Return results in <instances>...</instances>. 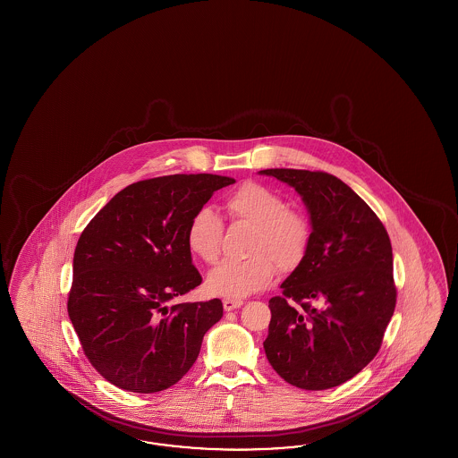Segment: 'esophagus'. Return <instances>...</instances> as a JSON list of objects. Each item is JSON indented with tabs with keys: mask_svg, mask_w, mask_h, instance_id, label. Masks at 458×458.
<instances>
[{
	"mask_svg": "<svg viewBox=\"0 0 458 458\" xmlns=\"http://www.w3.org/2000/svg\"><path fill=\"white\" fill-rule=\"evenodd\" d=\"M242 305H243L242 299H225V301H223V309H225V310H233V309H238V307H242Z\"/></svg>",
	"mask_w": 458,
	"mask_h": 458,
	"instance_id": "obj_1",
	"label": "esophagus"
}]
</instances>
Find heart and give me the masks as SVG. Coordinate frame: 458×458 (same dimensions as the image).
Listing matches in <instances>:
<instances>
[{"instance_id":"b5f03b06","label":"heart","mask_w":458,"mask_h":458,"mask_svg":"<svg viewBox=\"0 0 458 458\" xmlns=\"http://www.w3.org/2000/svg\"><path fill=\"white\" fill-rule=\"evenodd\" d=\"M226 209L238 220L255 225L247 260H225L207 277L213 295L238 299L270 285L282 268H292L304 259L310 240L309 223L287 201L264 184L247 182L226 199ZM222 222L208 208L196 209L186 226V245L194 257L213 264L220 253Z\"/></svg>"}]
</instances>
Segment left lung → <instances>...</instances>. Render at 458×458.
<instances>
[{"label":"left lung","mask_w":458,"mask_h":458,"mask_svg":"<svg viewBox=\"0 0 458 458\" xmlns=\"http://www.w3.org/2000/svg\"><path fill=\"white\" fill-rule=\"evenodd\" d=\"M259 173L301 194L310 222L304 259L282 282V295L268 301L267 360L292 386H339L373 360L394 312L388 233L333 174L285 167Z\"/></svg>","instance_id":"obj_1"}]
</instances>
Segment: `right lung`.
<instances>
[{
  "label": "right lung",
  "mask_w": 458,
  "mask_h": 458,
  "mask_svg": "<svg viewBox=\"0 0 458 458\" xmlns=\"http://www.w3.org/2000/svg\"><path fill=\"white\" fill-rule=\"evenodd\" d=\"M235 180L171 174L115 194L85 226L73 253L69 318L90 364L117 388L176 385L222 319L220 299L171 304L201 284L186 226L211 194Z\"/></svg>",
  "instance_id": "add662e5"
}]
</instances>
